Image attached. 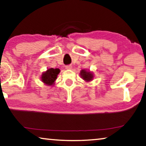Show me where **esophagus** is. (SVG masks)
Instances as JSON below:
<instances>
[{"label":"esophagus","instance_id":"esophagus-1","mask_svg":"<svg viewBox=\"0 0 146 146\" xmlns=\"http://www.w3.org/2000/svg\"><path fill=\"white\" fill-rule=\"evenodd\" d=\"M71 68H72V66L71 65H68L66 66V69H67V70H70V69H71Z\"/></svg>","mask_w":146,"mask_h":146}]
</instances>
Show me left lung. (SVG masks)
Returning <instances> with one entry per match:
<instances>
[{
	"mask_svg": "<svg viewBox=\"0 0 146 146\" xmlns=\"http://www.w3.org/2000/svg\"><path fill=\"white\" fill-rule=\"evenodd\" d=\"M80 75L82 78H83L85 80L90 81L92 79V74L91 72H87V71L85 70H82L80 71Z\"/></svg>",
	"mask_w": 146,
	"mask_h": 146,
	"instance_id": "8db88e82",
	"label": "left lung"
}]
</instances>
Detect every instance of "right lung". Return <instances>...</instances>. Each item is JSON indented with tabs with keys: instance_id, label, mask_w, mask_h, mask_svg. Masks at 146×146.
<instances>
[{
	"instance_id": "right-lung-1",
	"label": "right lung",
	"mask_w": 146,
	"mask_h": 146,
	"mask_svg": "<svg viewBox=\"0 0 146 146\" xmlns=\"http://www.w3.org/2000/svg\"><path fill=\"white\" fill-rule=\"evenodd\" d=\"M59 69H48L46 72L43 73L41 76V80L44 84L51 86L56 80L57 75L59 73Z\"/></svg>"
}]
</instances>
